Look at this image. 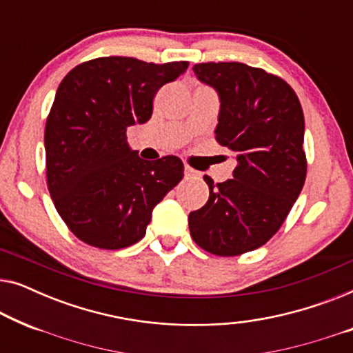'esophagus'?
Here are the masks:
<instances>
[{
    "label": "esophagus",
    "mask_w": 353,
    "mask_h": 353,
    "mask_svg": "<svg viewBox=\"0 0 353 353\" xmlns=\"http://www.w3.org/2000/svg\"><path fill=\"white\" fill-rule=\"evenodd\" d=\"M197 172L190 165H185V176H196Z\"/></svg>",
    "instance_id": "34e87169"
}]
</instances>
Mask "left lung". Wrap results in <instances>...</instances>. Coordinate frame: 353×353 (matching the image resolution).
<instances>
[{
	"label": "left lung",
	"instance_id": "1",
	"mask_svg": "<svg viewBox=\"0 0 353 353\" xmlns=\"http://www.w3.org/2000/svg\"><path fill=\"white\" fill-rule=\"evenodd\" d=\"M220 96L215 139L234 152L233 178L209 185V201L188 216L191 238L207 252L234 257L263 245L286 220L307 176L303 112L279 77L243 62L192 67Z\"/></svg>",
	"mask_w": 353,
	"mask_h": 353
}]
</instances>
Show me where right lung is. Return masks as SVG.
Masks as SVG:
<instances>
[{"mask_svg":"<svg viewBox=\"0 0 353 353\" xmlns=\"http://www.w3.org/2000/svg\"><path fill=\"white\" fill-rule=\"evenodd\" d=\"M188 65L96 57L61 81L45 127L46 181L80 241L109 250L138 243L154 207L181 181L180 159L143 161L128 146L127 128L151 119L154 96Z\"/></svg>","mask_w":353,"mask_h":353,"instance_id":"1","label":"right lung"}]
</instances>
